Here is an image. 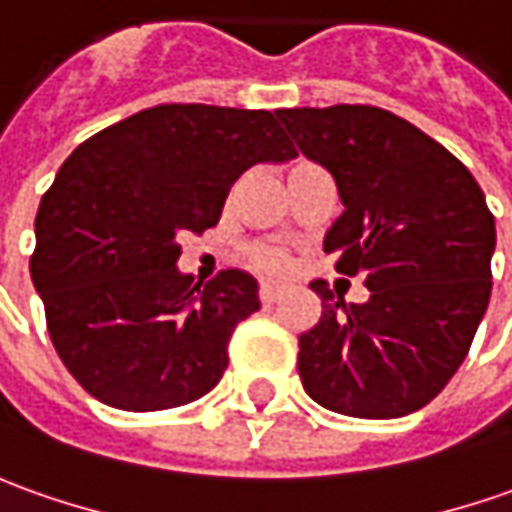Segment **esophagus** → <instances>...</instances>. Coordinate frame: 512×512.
Returning <instances> with one entry per match:
<instances>
[{"instance_id":"obj_1","label":"esophagus","mask_w":512,"mask_h":512,"mask_svg":"<svg viewBox=\"0 0 512 512\" xmlns=\"http://www.w3.org/2000/svg\"><path fill=\"white\" fill-rule=\"evenodd\" d=\"M280 294H283V291H280V288H274V285H269V283H263L260 285V291H257V297H260V302H263V305L277 302L280 300Z\"/></svg>"}]
</instances>
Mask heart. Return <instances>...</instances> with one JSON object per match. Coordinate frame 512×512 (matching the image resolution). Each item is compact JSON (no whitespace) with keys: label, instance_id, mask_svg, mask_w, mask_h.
I'll use <instances>...</instances> for the list:
<instances>
[{"label":"heart","instance_id":"heart-1","mask_svg":"<svg viewBox=\"0 0 512 512\" xmlns=\"http://www.w3.org/2000/svg\"><path fill=\"white\" fill-rule=\"evenodd\" d=\"M243 255H246V263L263 277H283L291 269V255L274 243H249Z\"/></svg>","mask_w":512,"mask_h":512}]
</instances>
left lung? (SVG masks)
Wrapping results in <instances>:
<instances>
[{
	"label": "left lung",
	"mask_w": 512,
	"mask_h": 512,
	"mask_svg": "<svg viewBox=\"0 0 512 512\" xmlns=\"http://www.w3.org/2000/svg\"><path fill=\"white\" fill-rule=\"evenodd\" d=\"M274 114L336 179L344 212L325 252L370 288L367 302H344L311 283L322 316L300 336L302 387L339 415L417 412L457 373L488 311L496 224L485 193L457 156L387 109Z\"/></svg>",
	"instance_id": "left-lung-1"
}]
</instances>
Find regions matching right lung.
<instances>
[{"instance_id":"add662e5","label":"right lung","mask_w":512,"mask_h":512,"mask_svg":"<svg viewBox=\"0 0 512 512\" xmlns=\"http://www.w3.org/2000/svg\"><path fill=\"white\" fill-rule=\"evenodd\" d=\"M297 148L271 111L165 103L81 142L36 215L30 277L64 367L125 412L207 395L232 330L260 308L246 271L193 283L179 235L218 224L229 187Z\"/></svg>"}]
</instances>
